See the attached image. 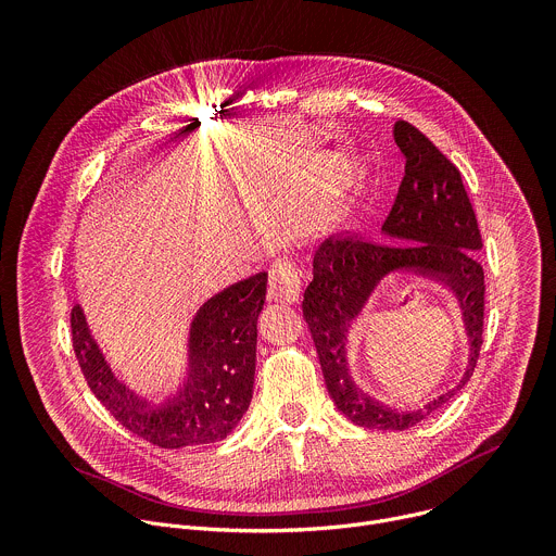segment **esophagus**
Here are the masks:
<instances>
[{"mask_svg": "<svg viewBox=\"0 0 556 556\" xmlns=\"http://www.w3.org/2000/svg\"><path fill=\"white\" fill-rule=\"evenodd\" d=\"M301 290V273L290 260H279L270 266L268 296L281 303H294Z\"/></svg>", "mask_w": 556, "mask_h": 556, "instance_id": "esophagus-1", "label": "esophagus"}]
</instances>
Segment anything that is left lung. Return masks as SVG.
Instances as JSON below:
<instances>
[{"label":"left lung","mask_w":556,"mask_h":556,"mask_svg":"<svg viewBox=\"0 0 556 556\" xmlns=\"http://www.w3.org/2000/svg\"><path fill=\"white\" fill-rule=\"evenodd\" d=\"M393 140L405 155V178L382 230L405 244H376L356 235L328 237L314 253V277L301 307L337 409L358 427L405 431L470 380L482 350L486 286L475 257L482 251V235L457 167L407 121H395ZM395 269H418L444 280L458 296L469 337V363L460 382L414 413H395L367 396L353 382L346 361L351 324L377 283Z\"/></svg>","instance_id":"1"}]
</instances>
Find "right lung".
Segmentation results:
<instances>
[{"label": "right lung", "instance_id": "1", "mask_svg": "<svg viewBox=\"0 0 556 556\" xmlns=\"http://www.w3.org/2000/svg\"><path fill=\"white\" fill-rule=\"evenodd\" d=\"M268 273H257L213 294L195 312L187 341V376L163 403L138 399L112 371L81 305L70 314L72 345L92 393L131 433L163 448L224 440L253 399L257 319Z\"/></svg>", "mask_w": 556, "mask_h": 556}]
</instances>
